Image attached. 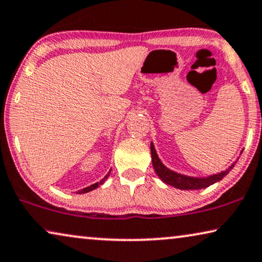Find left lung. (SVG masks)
Listing matches in <instances>:
<instances>
[{
  "label": "left lung",
  "mask_w": 262,
  "mask_h": 262,
  "mask_svg": "<svg viewBox=\"0 0 262 262\" xmlns=\"http://www.w3.org/2000/svg\"><path fill=\"white\" fill-rule=\"evenodd\" d=\"M150 147H151L152 165H154L155 171L157 173V176L161 178L164 183L171 185L173 188L182 189V190H199V189L209 187V185L216 183V182L221 181L222 178L234 168L235 163H236L234 162L228 169L223 170V171L219 173H214V175H210L208 177H192V176L182 175V173L175 172L172 171V170H170L169 168H166V166L161 162V159L158 158V155L156 152V150H155L152 142H151Z\"/></svg>",
  "instance_id": "obj_1"
}]
</instances>
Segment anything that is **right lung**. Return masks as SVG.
<instances>
[{
	"label": "right lung",
	"instance_id": "1",
	"mask_svg": "<svg viewBox=\"0 0 262 262\" xmlns=\"http://www.w3.org/2000/svg\"><path fill=\"white\" fill-rule=\"evenodd\" d=\"M110 172H111V170H110L107 175H106V176L103 178V180L99 181V182H97V183H94V184H92V185H90V187H86V188H84V189H81V190H78V191H77V194H85V192L92 191V190H94V189H97L98 187H99V185L103 184L104 182H105L106 180H107V177L110 176Z\"/></svg>",
	"mask_w": 262,
	"mask_h": 262
}]
</instances>
